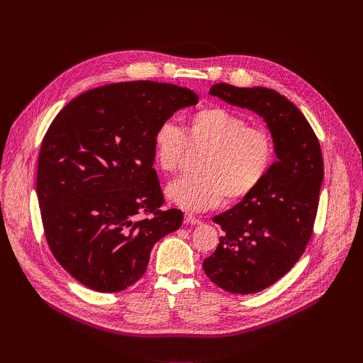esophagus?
Returning a JSON list of instances; mask_svg holds the SVG:
<instances>
[{
	"label": "esophagus",
	"instance_id": "obj_1",
	"mask_svg": "<svg viewBox=\"0 0 363 363\" xmlns=\"http://www.w3.org/2000/svg\"><path fill=\"white\" fill-rule=\"evenodd\" d=\"M185 223L189 225H198V224H201V220L192 214H185Z\"/></svg>",
	"mask_w": 363,
	"mask_h": 363
}]
</instances>
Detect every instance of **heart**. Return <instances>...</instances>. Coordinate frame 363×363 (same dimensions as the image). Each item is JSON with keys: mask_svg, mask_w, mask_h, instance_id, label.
Returning <instances> with one entry per match:
<instances>
[{"mask_svg": "<svg viewBox=\"0 0 363 363\" xmlns=\"http://www.w3.org/2000/svg\"><path fill=\"white\" fill-rule=\"evenodd\" d=\"M203 149L196 174L182 175L167 186L168 198L181 208L199 213L225 196L235 202L248 196L267 177L274 161V138L263 126L223 108H205L189 116L188 135L174 119L153 132L158 168L174 174L188 149Z\"/></svg>", "mask_w": 363, "mask_h": 363, "instance_id": "b5f03b06", "label": "heart"}]
</instances>
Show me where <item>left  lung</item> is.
Segmentation results:
<instances>
[{
  "instance_id": "8db88e82",
  "label": "left lung",
  "mask_w": 363,
  "mask_h": 363,
  "mask_svg": "<svg viewBox=\"0 0 363 363\" xmlns=\"http://www.w3.org/2000/svg\"><path fill=\"white\" fill-rule=\"evenodd\" d=\"M210 93L260 115L274 138L277 160L257 189L213 218L224 234L202 263L223 290L252 294L289 273L313 234L323 182L320 143L294 103L273 89L218 83Z\"/></svg>"
}]
</instances>
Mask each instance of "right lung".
Listing matches in <instances>:
<instances>
[{"mask_svg": "<svg viewBox=\"0 0 363 363\" xmlns=\"http://www.w3.org/2000/svg\"><path fill=\"white\" fill-rule=\"evenodd\" d=\"M196 103L192 90L171 83L122 82L74 97L51 122L37 167L41 221L51 252L79 283L128 289L155 242L181 227L182 211L161 210L153 132Z\"/></svg>", "mask_w": 363, "mask_h": 363, "instance_id": "add662e5", "label": "right lung"}]
</instances>
